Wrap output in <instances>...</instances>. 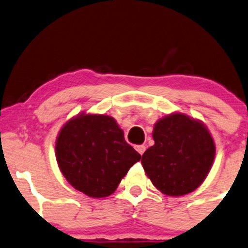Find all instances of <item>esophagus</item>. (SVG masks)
Returning a JSON list of instances; mask_svg holds the SVG:
<instances>
[{"label": "esophagus", "mask_w": 248, "mask_h": 248, "mask_svg": "<svg viewBox=\"0 0 248 248\" xmlns=\"http://www.w3.org/2000/svg\"><path fill=\"white\" fill-rule=\"evenodd\" d=\"M135 150L138 151V152L140 153V155H144L145 153V151H146V147L144 145H138V146H135Z\"/></svg>", "instance_id": "34e87169"}]
</instances>
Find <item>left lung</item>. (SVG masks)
<instances>
[{
    "label": "left lung",
    "mask_w": 248,
    "mask_h": 248,
    "mask_svg": "<svg viewBox=\"0 0 248 248\" xmlns=\"http://www.w3.org/2000/svg\"><path fill=\"white\" fill-rule=\"evenodd\" d=\"M155 145L141 164L153 186L169 196L197 189L213 165L215 144L208 129L184 114H172L155 124Z\"/></svg>",
    "instance_id": "obj_1"
}]
</instances>
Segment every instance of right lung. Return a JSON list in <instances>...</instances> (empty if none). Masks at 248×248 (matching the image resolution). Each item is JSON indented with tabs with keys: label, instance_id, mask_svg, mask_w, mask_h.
I'll return each instance as SVG.
<instances>
[{
	"label": "right lung",
	"instance_id": "1",
	"mask_svg": "<svg viewBox=\"0 0 248 248\" xmlns=\"http://www.w3.org/2000/svg\"><path fill=\"white\" fill-rule=\"evenodd\" d=\"M61 171L75 189L90 197L113 194L141 155L127 144L107 115H78L64 124L56 145Z\"/></svg>",
	"mask_w": 248,
	"mask_h": 248
}]
</instances>
